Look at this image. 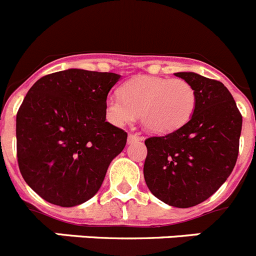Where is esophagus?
<instances>
[{
	"label": "esophagus",
	"mask_w": 256,
	"mask_h": 256,
	"mask_svg": "<svg viewBox=\"0 0 256 256\" xmlns=\"http://www.w3.org/2000/svg\"><path fill=\"white\" fill-rule=\"evenodd\" d=\"M137 140H142V138L138 137L137 134H133V133L128 134V144H133V142H137Z\"/></svg>",
	"instance_id": "34e87169"
}]
</instances>
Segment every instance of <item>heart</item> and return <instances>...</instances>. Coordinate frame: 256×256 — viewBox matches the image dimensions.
Wrapping results in <instances>:
<instances>
[{
	"mask_svg": "<svg viewBox=\"0 0 256 256\" xmlns=\"http://www.w3.org/2000/svg\"><path fill=\"white\" fill-rule=\"evenodd\" d=\"M193 86L182 78L136 76L120 88V96L106 99V114L116 126L133 123L140 116L144 130L168 134L189 122L196 109Z\"/></svg>",
	"mask_w": 256,
	"mask_h": 256,
	"instance_id": "heart-1",
	"label": "heart"
}]
</instances>
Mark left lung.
<instances>
[{
  "mask_svg": "<svg viewBox=\"0 0 256 256\" xmlns=\"http://www.w3.org/2000/svg\"><path fill=\"white\" fill-rule=\"evenodd\" d=\"M175 76L193 86L196 109L178 130L144 140V175L156 198L189 208L218 190L235 168L242 116L222 82L196 72Z\"/></svg>",
  "mask_w": 256,
  "mask_h": 256,
  "instance_id": "obj_1",
  "label": "left lung"
}]
</instances>
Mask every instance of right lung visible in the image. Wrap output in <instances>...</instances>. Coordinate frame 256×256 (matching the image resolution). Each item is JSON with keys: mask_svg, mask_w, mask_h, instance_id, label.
Returning <instances> with one entry per match:
<instances>
[{"mask_svg": "<svg viewBox=\"0 0 256 256\" xmlns=\"http://www.w3.org/2000/svg\"><path fill=\"white\" fill-rule=\"evenodd\" d=\"M120 74L70 68L38 80L16 116L21 175L44 200L74 207L92 198L126 133L106 122Z\"/></svg>", "mask_w": 256, "mask_h": 256, "instance_id": "1", "label": "right lung"}]
</instances>
